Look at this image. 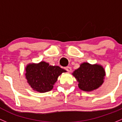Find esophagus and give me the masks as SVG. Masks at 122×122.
<instances>
[{
	"instance_id": "esophagus-1",
	"label": "esophagus",
	"mask_w": 122,
	"mask_h": 122,
	"mask_svg": "<svg viewBox=\"0 0 122 122\" xmlns=\"http://www.w3.org/2000/svg\"><path fill=\"white\" fill-rule=\"evenodd\" d=\"M65 69L66 70H67V71H71V68L70 67H69V66H67V67H65Z\"/></svg>"
}]
</instances>
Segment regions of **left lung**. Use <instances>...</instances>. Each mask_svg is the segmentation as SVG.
<instances>
[{
	"mask_svg": "<svg viewBox=\"0 0 122 122\" xmlns=\"http://www.w3.org/2000/svg\"><path fill=\"white\" fill-rule=\"evenodd\" d=\"M72 75L79 82V89L86 92L99 88L103 83L106 75L105 69L101 65H91L87 62L81 63Z\"/></svg>",
	"mask_w": 122,
	"mask_h": 122,
	"instance_id": "obj_1",
	"label": "left lung"
}]
</instances>
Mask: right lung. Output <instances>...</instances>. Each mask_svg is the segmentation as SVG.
<instances>
[{
    "label": "right lung",
    "instance_id": "obj_1",
    "mask_svg": "<svg viewBox=\"0 0 122 122\" xmlns=\"http://www.w3.org/2000/svg\"><path fill=\"white\" fill-rule=\"evenodd\" d=\"M25 69L27 83L35 91L40 93L51 91L59 76L62 73L66 72L61 67L50 66L48 63L45 61L37 64H29Z\"/></svg>",
    "mask_w": 122,
    "mask_h": 122
}]
</instances>
